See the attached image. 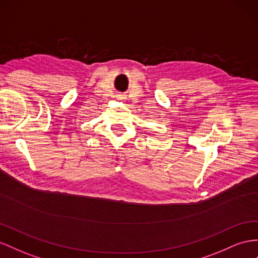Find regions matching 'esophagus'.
<instances>
[{"mask_svg": "<svg viewBox=\"0 0 258 258\" xmlns=\"http://www.w3.org/2000/svg\"><path fill=\"white\" fill-rule=\"evenodd\" d=\"M124 99H126V95H124V94L118 95V100H124Z\"/></svg>", "mask_w": 258, "mask_h": 258, "instance_id": "1", "label": "esophagus"}]
</instances>
